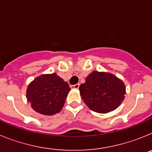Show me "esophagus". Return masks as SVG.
Returning <instances> with one entry per match:
<instances>
[{"label":"esophagus","instance_id":"34e87169","mask_svg":"<svg viewBox=\"0 0 152 152\" xmlns=\"http://www.w3.org/2000/svg\"><path fill=\"white\" fill-rule=\"evenodd\" d=\"M79 87H80V84H75V85H71V88H73V89H78Z\"/></svg>","mask_w":152,"mask_h":152}]
</instances>
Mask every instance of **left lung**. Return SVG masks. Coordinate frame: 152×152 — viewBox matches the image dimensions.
<instances>
[{"mask_svg": "<svg viewBox=\"0 0 152 152\" xmlns=\"http://www.w3.org/2000/svg\"><path fill=\"white\" fill-rule=\"evenodd\" d=\"M79 91L86 105L99 113H107L118 108L126 94L123 80L111 73L97 71L89 74Z\"/></svg>", "mask_w": 152, "mask_h": 152, "instance_id": "1", "label": "left lung"}]
</instances>
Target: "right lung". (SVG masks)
I'll use <instances>...</instances> for the list:
<instances>
[{
    "mask_svg": "<svg viewBox=\"0 0 152 152\" xmlns=\"http://www.w3.org/2000/svg\"><path fill=\"white\" fill-rule=\"evenodd\" d=\"M70 91L68 82L56 73L44 74L29 83L26 99L36 112L52 116L61 110Z\"/></svg>",
    "mask_w": 152,
    "mask_h": 152,
    "instance_id": "obj_1",
    "label": "right lung"
}]
</instances>
